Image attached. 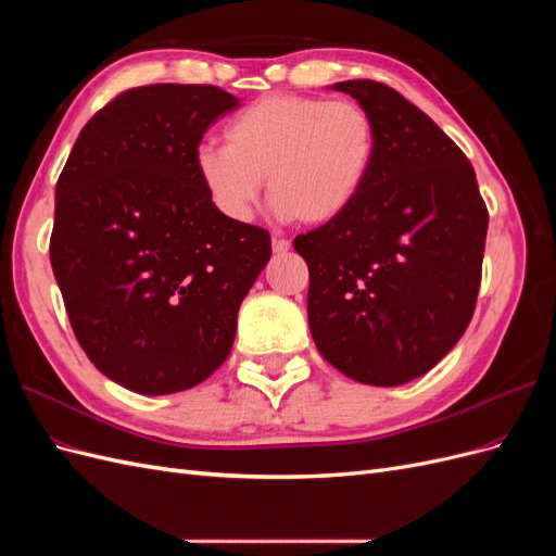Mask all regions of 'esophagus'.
I'll return each instance as SVG.
<instances>
[{"mask_svg":"<svg viewBox=\"0 0 556 556\" xmlns=\"http://www.w3.org/2000/svg\"><path fill=\"white\" fill-rule=\"evenodd\" d=\"M271 248H274L276 255H285V252H290L292 243L285 241V239H274V241H271Z\"/></svg>","mask_w":556,"mask_h":556,"instance_id":"34e87169","label":"esophagus"}]
</instances>
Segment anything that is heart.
Returning a JSON list of instances; mask_svg holds the SVG:
<instances>
[{
  "mask_svg": "<svg viewBox=\"0 0 556 556\" xmlns=\"http://www.w3.org/2000/svg\"><path fill=\"white\" fill-rule=\"evenodd\" d=\"M376 153L378 129L364 106L274 94L233 117L225 127V148L199 146L194 166L231 223L250 220L266 178L278 217L325 225L355 204Z\"/></svg>",
  "mask_w": 556,
  "mask_h": 556,
  "instance_id": "b5f03b06",
  "label": "heart"
}]
</instances>
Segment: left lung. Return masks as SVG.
Here are the masks:
<instances>
[{
	"mask_svg": "<svg viewBox=\"0 0 556 556\" xmlns=\"http://www.w3.org/2000/svg\"><path fill=\"white\" fill-rule=\"evenodd\" d=\"M331 90L371 113L378 153L343 215L299 233L313 341L348 378L396 387L439 364L476 311L490 213L466 155L384 83Z\"/></svg>",
	"mask_w": 556,
	"mask_h": 556,
	"instance_id": "left-lung-1",
	"label": "left lung"
}]
</instances>
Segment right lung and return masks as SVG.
<instances>
[{
	"label": "right lung",
	"mask_w": 556,
	"mask_h": 556,
	"mask_svg": "<svg viewBox=\"0 0 556 556\" xmlns=\"http://www.w3.org/2000/svg\"><path fill=\"white\" fill-rule=\"evenodd\" d=\"M237 106L215 86L127 90L80 129L60 174L50 264L66 315L99 371L137 394L217 371L271 257L268 231L217 211L194 166Z\"/></svg>",
	"instance_id": "right-lung-1"
}]
</instances>
